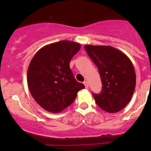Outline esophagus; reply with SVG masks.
Returning a JSON list of instances; mask_svg holds the SVG:
<instances>
[{
	"label": "esophagus",
	"mask_w": 151,
	"mask_h": 151,
	"mask_svg": "<svg viewBox=\"0 0 151 151\" xmlns=\"http://www.w3.org/2000/svg\"><path fill=\"white\" fill-rule=\"evenodd\" d=\"M84 85H85V88H86V89L88 88V83L86 81H85V82H84Z\"/></svg>",
	"instance_id": "34e87169"
}]
</instances>
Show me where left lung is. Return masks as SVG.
<instances>
[{"mask_svg":"<svg viewBox=\"0 0 151 151\" xmlns=\"http://www.w3.org/2000/svg\"><path fill=\"white\" fill-rule=\"evenodd\" d=\"M91 59L98 68L102 91L93 94L100 107L108 113H117L131 101L136 85L132 63L123 52L111 46L85 45Z\"/></svg>","mask_w":151,"mask_h":151,"instance_id":"obj_1","label":"left lung"}]
</instances>
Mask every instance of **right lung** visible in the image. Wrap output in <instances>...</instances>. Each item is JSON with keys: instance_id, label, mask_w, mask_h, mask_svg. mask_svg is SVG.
<instances>
[{"instance_id": "right-lung-1", "label": "right lung", "mask_w": 151, "mask_h": 151, "mask_svg": "<svg viewBox=\"0 0 151 151\" xmlns=\"http://www.w3.org/2000/svg\"><path fill=\"white\" fill-rule=\"evenodd\" d=\"M81 48L79 43L60 41L45 45L29 63L27 82L29 91L40 106L57 113L71 105L85 85L73 76L69 63Z\"/></svg>"}]
</instances>
